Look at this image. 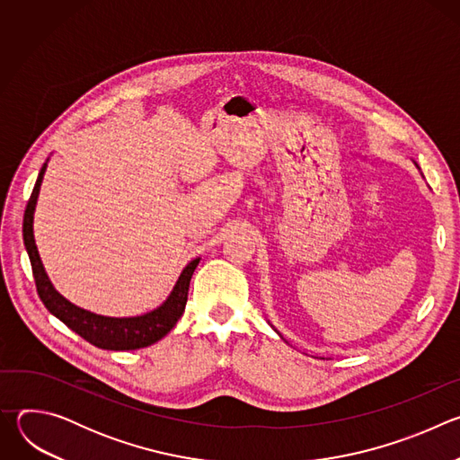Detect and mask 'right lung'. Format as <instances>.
<instances>
[{
  "instance_id": "right-lung-1",
  "label": "right lung",
  "mask_w": 460,
  "mask_h": 460,
  "mask_svg": "<svg viewBox=\"0 0 460 460\" xmlns=\"http://www.w3.org/2000/svg\"><path fill=\"white\" fill-rule=\"evenodd\" d=\"M47 164H43L36 185L32 189V194L29 199L25 217H23V242L25 249L31 258V266H32V275L36 282L38 295L45 307L59 318L65 325L78 333L82 339L91 342L93 346L100 349H111V351H125V349H140L147 348L160 339H164L172 327L176 325L178 318L183 314L185 304H187V293H189V282L190 277L199 266L200 258L190 260L181 271L180 279L176 280L171 295L167 300L140 316H128V318H114V316H102L91 311H85L75 304H71L67 298H63L54 286L50 284L45 268L41 264V258L34 242V231H32V222H34V209L38 202V194L40 187L43 181Z\"/></svg>"
}]
</instances>
